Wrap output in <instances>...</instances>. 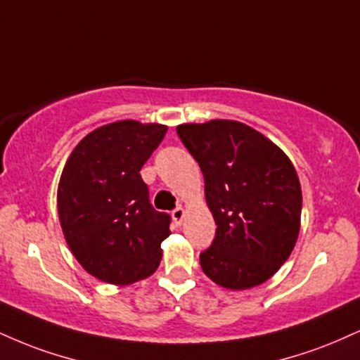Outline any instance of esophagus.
Segmentation results:
<instances>
[{
  "instance_id": "obj_1",
  "label": "esophagus",
  "mask_w": 360,
  "mask_h": 360,
  "mask_svg": "<svg viewBox=\"0 0 360 360\" xmlns=\"http://www.w3.org/2000/svg\"><path fill=\"white\" fill-rule=\"evenodd\" d=\"M172 219H174V224L176 226H181V223H183V218H184V210L183 207H176L174 211H172Z\"/></svg>"
}]
</instances>
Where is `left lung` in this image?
Listing matches in <instances>:
<instances>
[{"mask_svg":"<svg viewBox=\"0 0 360 360\" xmlns=\"http://www.w3.org/2000/svg\"><path fill=\"white\" fill-rule=\"evenodd\" d=\"M176 132L201 167L218 226L199 255L202 271L224 288L257 287L297 243L302 189L295 167L274 142L236 120L184 124Z\"/></svg>","mask_w":360,"mask_h":360,"instance_id":"1","label":"left lung"}]
</instances>
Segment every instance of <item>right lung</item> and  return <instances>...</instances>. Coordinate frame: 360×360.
<instances>
[{
	"instance_id": "obj_1",
	"label": "right lung",
	"mask_w": 360,
	"mask_h": 360,
	"mask_svg": "<svg viewBox=\"0 0 360 360\" xmlns=\"http://www.w3.org/2000/svg\"><path fill=\"white\" fill-rule=\"evenodd\" d=\"M167 127L120 120L82 139L58 184L65 240L95 278L131 285L153 275L171 235V216L150 205L141 169Z\"/></svg>"
}]
</instances>
